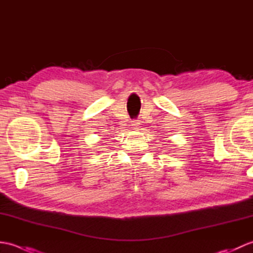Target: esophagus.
Segmentation results:
<instances>
[{
	"instance_id": "esophagus-1",
	"label": "esophagus",
	"mask_w": 253,
	"mask_h": 253,
	"mask_svg": "<svg viewBox=\"0 0 253 253\" xmlns=\"http://www.w3.org/2000/svg\"><path fill=\"white\" fill-rule=\"evenodd\" d=\"M131 126H132V128H138V126H139V121H138V120L131 121Z\"/></svg>"
}]
</instances>
